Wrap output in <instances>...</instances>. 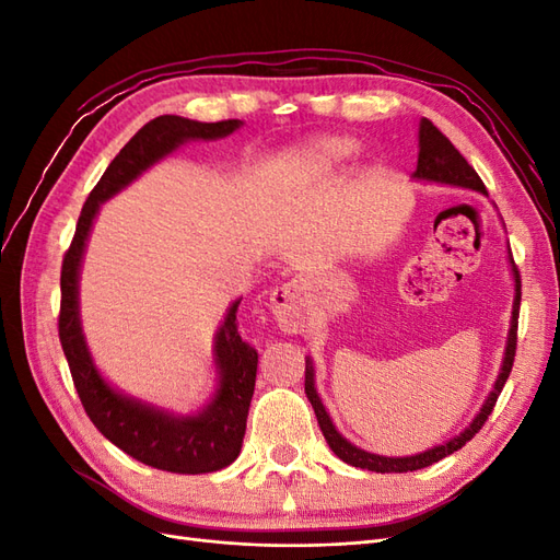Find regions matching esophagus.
Masks as SVG:
<instances>
[{
  "instance_id": "34e87169",
  "label": "esophagus",
  "mask_w": 560,
  "mask_h": 560,
  "mask_svg": "<svg viewBox=\"0 0 560 560\" xmlns=\"http://www.w3.org/2000/svg\"><path fill=\"white\" fill-rule=\"evenodd\" d=\"M270 313H273L276 322L282 331L287 334H301L306 331L311 313L306 306V292L299 280L287 282L270 294Z\"/></svg>"
}]
</instances>
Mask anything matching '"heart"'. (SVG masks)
<instances>
[{"label":"heart","mask_w":560,"mask_h":560,"mask_svg":"<svg viewBox=\"0 0 560 560\" xmlns=\"http://www.w3.org/2000/svg\"><path fill=\"white\" fill-rule=\"evenodd\" d=\"M354 142L346 138H319L308 144L296 149L287 161V177L292 182L308 179L313 175H319L325 171H331L334 165L343 163L352 156Z\"/></svg>","instance_id":"1"}]
</instances>
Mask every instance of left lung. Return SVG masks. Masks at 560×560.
<instances>
[{
  "label": "left lung",
  "instance_id": "left-lung-1",
  "mask_svg": "<svg viewBox=\"0 0 560 560\" xmlns=\"http://www.w3.org/2000/svg\"><path fill=\"white\" fill-rule=\"evenodd\" d=\"M420 151H418V167L413 177L418 179H428V182H442V184H451V186H465V189L471 191H486V184L481 182V177L477 175V171L465 161V156L460 154L453 147V142L446 138V135L439 130L430 118H422L420 121ZM512 270H514V280H516V296H514V311H512V329H510V338H506V352H504V360H502V371L495 381L493 393L486 399L481 413L474 418L471 425L460 434V436H453L451 442L442 444V446H434L425 453H418L411 457H385V455H374V453H366L358 446H352L350 442L336 432V428L331 425V418L327 416L325 406H322V399L317 397V389H315V381H313V362L306 360V395L313 404V411L317 416L319 422V430L325 434L329 448L341 457L343 463L352 465V467H360V469H369V471H413V469H422V467H430L434 463L442 460V457L455 453L457 448H463L467 442H471L474 434H477L483 422L488 420V416L493 413V406L502 393V387L512 374V366H514V358H516V338H518V308H521V276H518V268L512 259Z\"/></svg>",
  "mask_w": 560,
  "mask_h": 560
}]
</instances>
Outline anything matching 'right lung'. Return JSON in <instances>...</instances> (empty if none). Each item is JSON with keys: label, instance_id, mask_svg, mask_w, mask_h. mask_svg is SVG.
I'll return each instance as SVG.
<instances>
[{"label": "right lung", "instance_id": "right-lung-1", "mask_svg": "<svg viewBox=\"0 0 560 560\" xmlns=\"http://www.w3.org/2000/svg\"><path fill=\"white\" fill-rule=\"evenodd\" d=\"M235 128H241L238 118L217 124H200L173 114L151 118L118 151L105 175L93 186L89 200L81 208L74 238L62 257L58 336L83 409L114 446L135 460L163 471L208 474L229 467L241 453L259 364L257 350L245 343L238 334L235 313L241 301L229 308L224 325L217 334V397L202 413L177 418L118 395L97 374L79 322V266L100 202L121 191L149 165L171 154L186 140L226 138Z\"/></svg>", "mask_w": 560, "mask_h": 560}]
</instances>
